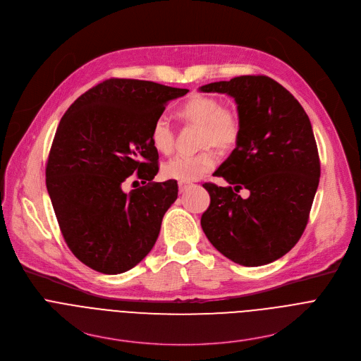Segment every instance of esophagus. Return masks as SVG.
I'll use <instances>...</instances> for the list:
<instances>
[{"label": "esophagus", "mask_w": 361, "mask_h": 361, "mask_svg": "<svg viewBox=\"0 0 361 361\" xmlns=\"http://www.w3.org/2000/svg\"><path fill=\"white\" fill-rule=\"evenodd\" d=\"M191 187V183H187V181H180L178 183V188H180V192H184L187 191V188Z\"/></svg>", "instance_id": "1"}]
</instances>
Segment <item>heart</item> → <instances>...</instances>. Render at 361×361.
<instances>
[{
    "instance_id": "1",
    "label": "heart",
    "mask_w": 361,
    "mask_h": 361,
    "mask_svg": "<svg viewBox=\"0 0 361 361\" xmlns=\"http://www.w3.org/2000/svg\"><path fill=\"white\" fill-rule=\"evenodd\" d=\"M180 120L200 126L198 145L205 146L194 156H177L163 166V176L176 181H194L217 164V154L209 148L213 145L227 151L235 147L241 137V120L235 110L223 107L214 97L195 95L188 98L177 110ZM149 141L160 154H170L174 148L173 130L164 117H159L151 126Z\"/></svg>"
}]
</instances>
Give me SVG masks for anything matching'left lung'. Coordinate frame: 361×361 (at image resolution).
I'll return each mask as SVG.
<instances>
[{
	"label": "left lung",
	"instance_id": "left-lung-1",
	"mask_svg": "<svg viewBox=\"0 0 361 361\" xmlns=\"http://www.w3.org/2000/svg\"><path fill=\"white\" fill-rule=\"evenodd\" d=\"M234 98L241 137L214 176L204 183L210 205L201 227L231 262L257 267L279 260L300 240L320 181L312 123L294 95L266 75H240L200 87ZM247 188L250 195L236 192Z\"/></svg>",
	"mask_w": 361,
	"mask_h": 361
}]
</instances>
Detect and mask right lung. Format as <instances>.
Here are the masks:
<instances>
[{
	"instance_id": "right-lung-1",
	"label": "right lung",
	"mask_w": 361,
	"mask_h": 361,
	"mask_svg": "<svg viewBox=\"0 0 361 361\" xmlns=\"http://www.w3.org/2000/svg\"><path fill=\"white\" fill-rule=\"evenodd\" d=\"M187 88L110 78L80 95L63 116L45 184L63 237L77 259L104 274L135 267L151 251L177 200L176 180L154 183L159 152L149 131L170 99ZM137 172L149 184L126 193Z\"/></svg>"
}]
</instances>
